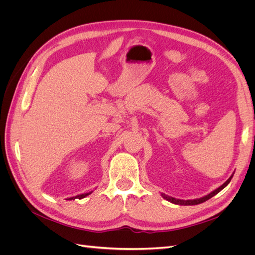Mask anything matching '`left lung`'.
Masks as SVG:
<instances>
[{
  "mask_svg": "<svg viewBox=\"0 0 255 255\" xmlns=\"http://www.w3.org/2000/svg\"><path fill=\"white\" fill-rule=\"evenodd\" d=\"M233 175H234V173L231 175L229 179L223 183L221 186H219L218 188H216L215 190H213L212 192H210V194L208 195H206V196H204V197H201V198H199V199H194V200H181V199H175V198H173V197H169V196H166L165 194H161V197H163L164 199H166L167 201H169V202H171V203H173V204H177V205H197V204H200V203H203V202H205V201H207L208 199H211L212 197H214L215 195H217L219 191H221L223 188H225L227 185L231 182V180H232V177H233Z\"/></svg>",
  "mask_w": 255,
  "mask_h": 255,
  "instance_id": "8db88e82",
  "label": "left lung"
}]
</instances>
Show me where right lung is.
<instances>
[{"mask_svg":"<svg viewBox=\"0 0 255 255\" xmlns=\"http://www.w3.org/2000/svg\"><path fill=\"white\" fill-rule=\"evenodd\" d=\"M92 191H89V192H86V194H82V195H78V196H74V197H71V198H68L67 200H74V199H83L85 197H87L91 194Z\"/></svg>","mask_w":255,"mask_h":255,"instance_id":"1","label":"right lung"}]
</instances>
